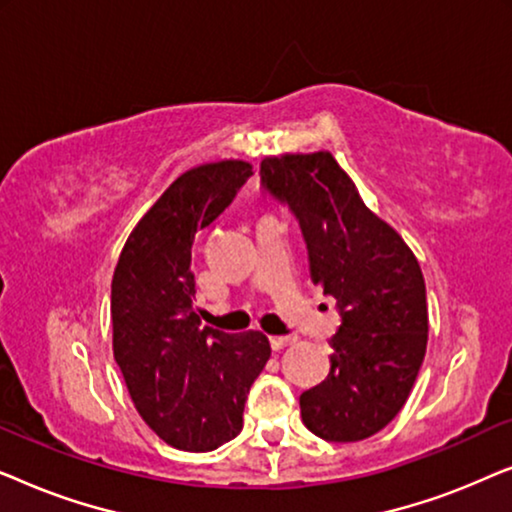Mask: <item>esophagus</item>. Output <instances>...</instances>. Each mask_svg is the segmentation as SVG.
I'll return each instance as SVG.
<instances>
[{"mask_svg":"<svg viewBox=\"0 0 512 512\" xmlns=\"http://www.w3.org/2000/svg\"><path fill=\"white\" fill-rule=\"evenodd\" d=\"M293 342H296V338H291V335H275V338H270L272 349H284L293 345Z\"/></svg>","mask_w":512,"mask_h":512,"instance_id":"34e87169","label":"esophagus"}]
</instances>
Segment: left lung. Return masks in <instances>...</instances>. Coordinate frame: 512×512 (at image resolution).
Wrapping results in <instances>:
<instances>
[{
    "instance_id": "obj_1",
    "label": "left lung",
    "mask_w": 512,
    "mask_h": 512,
    "mask_svg": "<svg viewBox=\"0 0 512 512\" xmlns=\"http://www.w3.org/2000/svg\"><path fill=\"white\" fill-rule=\"evenodd\" d=\"M261 184L298 219L312 282L338 300L342 317L331 373L300 394L303 424L331 443L370 438L398 415L422 368L429 340L422 268L328 151L265 158Z\"/></svg>"
}]
</instances>
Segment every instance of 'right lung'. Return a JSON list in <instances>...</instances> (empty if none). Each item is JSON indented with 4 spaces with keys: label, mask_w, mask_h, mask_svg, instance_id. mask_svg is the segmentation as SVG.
I'll list each match as a JSON object with an SVG mask.
<instances>
[{
    "label": "right lung",
    "mask_w": 512,
    "mask_h": 512,
    "mask_svg": "<svg viewBox=\"0 0 512 512\" xmlns=\"http://www.w3.org/2000/svg\"><path fill=\"white\" fill-rule=\"evenodd\" d=\"M251 174L244 160L181 174L132 230L111 279L114 359L139 415L177 450L212 452L233 440L270 359L263 333L202 326L193 303L195 235Z\"/></svg>",
    "instance_id": "1"
}]
</instances>
